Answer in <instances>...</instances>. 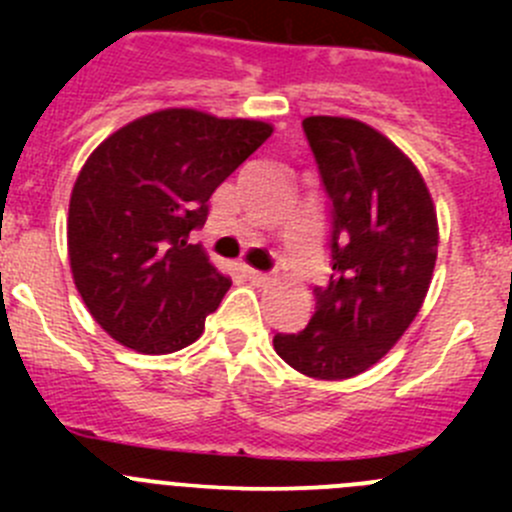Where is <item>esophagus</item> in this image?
<instances>
[{"label":"esophagus","mask_w":512,"mask_h":512,"mask_svg":"<svg viewBox=\"0 0 512 512\" xmlns=\"http://www.w3.org/2000/svg\"><path fill=\"white\" fill-rule=\"evenodd\" d=\"M245 277L247 280L252 282V285H260V287H265V285H270L272 282V277L267 275V272H260V270H252V267H247L245 270Z\"/></svg>","instance_id":"esophagus-1"}]
</instances>
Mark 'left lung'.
Wrapping results in <instances>:
<instances>
[{
  "mask_svg": "<svg viewBox=\"0 0 512 512\" xmlns=\"http://www.w3.org/2000/svg\"><path fill=\"white\" fill-rule=\"evenodd\" d=\"M332 200V272L312 319L275 334L299 374L342 381L374 366L416 319L438 250L431 193L411 158L356 118L302 121Z\"/></svg>",
  "mask_w": 512,
  "mask_h": 512,
  "instance_id": "obj_1",
  "label": "left lung"
}]
</instances>
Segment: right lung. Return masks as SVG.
<instances>
[{
  "mask_svg": "<svg viewBox=\"0 0 512 512\" xmlns=\"http://www.w3.org/2000/svg\"><path fill=\"white\" fill-rule=\"evenodd\" d=\"M272 126L163 108L118 128L71 190L69 262L91 317L118 344L170 354L203 334L232 282L190 245L208 200Z\"/></svg>",
  "mask_w": 512,
  "mask_h": 512,
  "instance_id": "right-lung-1",
  "label": "right lung"
}]
</instances>
